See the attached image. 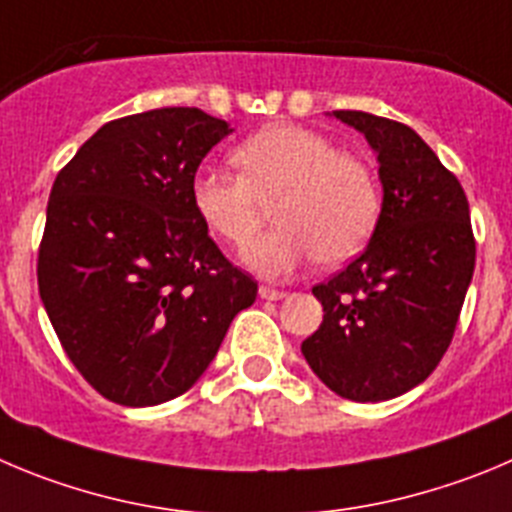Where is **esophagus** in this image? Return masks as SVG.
<instances>
[{
	"instance_id": "obj_1",
	"label": "esophagus",
	"mask_w": 512,
	"mask_h": 512,
	"mask_svg": "<svg viewBox=\"0 0 512 512\" xmlns=\"http://www.w3.org/2000/svg\"><path fill=\"white\" fill-rule=\"evenodd\" d=\"M285 295H288V293H283V290H275V288H267V285H262V288H260V298L262 300H283Z\"/></svg>"
}]
</instances>
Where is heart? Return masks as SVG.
<instances>
[{
	"label": "heart",
	"instance_id": "1",
	"mask_svg": "<svg viewBox=\"0 0 512 512\" xmlns=\"http://www.w3.org/2000/svg\"><path fill=\"white\" fill-rule=\"evenodd\" d=\"M232 161L240 176L212 166L194 171L191 204L204 227L237 250L275 204L278 227L245 252V265L262 278H288L315 257L338 265L371 240L381 212L376 179L321 133L275 123L245 138Z\"/></svg>",
	"mask_w": 512,
	"mask_h": 512
}]
</instances>
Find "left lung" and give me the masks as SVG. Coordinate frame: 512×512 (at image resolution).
<instances>
[{"mask_svg":"<svg viewBox=\"0 0 512 512\" xmlns=\"http://www.w3.org/2000/svg\"><path fill=\"white\" fill-rule=\"evenodd\" d=\"M331 116L364 133L384 197L366 250L313 288L323 323L300 351L343 399L386 401L422 384L450 346L475 270L470 204L414 128L364 111Z\"/></svg>","mask_w":512,"mask_h":512,"instance_id":"8db88e82","label":"left lung"}]
</instances>
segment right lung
Listing matches in <instances>:
<instances>
[{"label": "right lung", "instance_id": "obj_1", "mask_svg": "<svg viewBox=\"0 0 512 512\" xmlns=\"http://www.w3.org/2000/svg\"><path fill=\"white\" fill-rule=\"evenodd\" d=\"M229 133L199 108L118 118L52 184L40 298L75 369L123 407L189 391L257 298L191 204V176Z\"/></svg>", "mask_w": 512, "mask_h": 512}]
</instances>
